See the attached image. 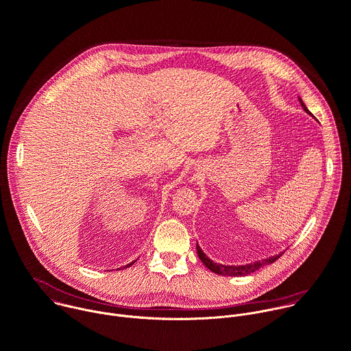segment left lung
<instances>
[{"instance_id": "left-lung-1", "label": "left lung", "mask_w": 351, "mask_h": 351, "mask_svg": "<svg viewBox=\"0 0 351 351\" xmlns=\"http://www.w3.org/2000/svg\"><path fill=\"white\" fill-rule=\"evenodd\" d=\"M299 101H300L303 110H304L308 115L314 117V115L307 110V107L304 106V103H303V100H302L300 97H299ZM284 252H285V251H284ZM284 252H280L278 255H274V256H270V258H267V259L258 261V262H254V263L237 265V266L232 265V266H231V265H221V263H216V262L210 261V259L204 254V251L201 250V247H199L198 243H197V254H198V258L201 259V262L205 265V267H208V269H209L210 271H213L215 274L224 276V277H245V276H250V274H252L254 271H256L258 269H261V267H263V266H266V265L274 263Z\"/></svg>"}]
</instances>
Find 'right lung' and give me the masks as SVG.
I'll list each match as a JSON object with an SVG mask.
<instances>
[{
	"label": "right lung",
	"instance_id": "obj_1",
	"mask_svg": "<svg viewBox=\"0 0 351 351\" xmlns=\"http://www.w3.org/2000/svg\"><path fill=\"white\" fill-rule=\"evenodd\" d=\"M132 265H134V262H132V263H130V265H127L125 267H130V266H132Z\"/></svg>",
	"mask_w": 351,
	"mask_h": 351
}]
</instances>
